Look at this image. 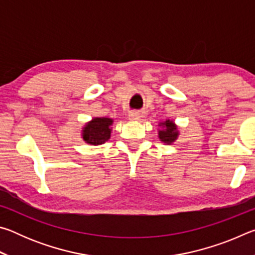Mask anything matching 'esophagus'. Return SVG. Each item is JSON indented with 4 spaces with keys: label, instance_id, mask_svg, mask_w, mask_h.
Here are the masks:
<instances>
[{
    "label": "esophagus",
    "instance_id": "obj_1",
    "mask_svg": "<svg viewBox=\"0 0 255 255\" xmlns=\"http://www.w3.org/2000/svg\"><path fill=\"white\" fill-rule=\"evenodd\" d=\"M128 117L130 120H139L141 118V112L137 110H132L128 114Z\"/></svg>",
    "mask_w": 255,
    "mask_h": 255
}]
</instances>
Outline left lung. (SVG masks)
Returning <instances> with one entry per match:
<instances>
[{"label": "left lung", "instance_id": "8db88e82", "mask_svg": "<svg viewBox=\"0 0 255 255\" xmlns=\"http://www.w3.org/2000/svg\"><path fill=\"white\" fill-rule=\"evenodd\" d=\"M159 126L164 127V129L158 131V137L163 143L172 144L176 138H178L179 131L173 122H171V120H166L165 123L159 124Z\"/></svg>", "mask_w": 255, "mask_h": 255}]
</instances>
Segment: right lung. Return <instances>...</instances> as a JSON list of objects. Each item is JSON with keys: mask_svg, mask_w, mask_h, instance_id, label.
I'll return each instance as SVG.
<instances>
[{"mask_svg": "<svg viewBox=\"0 0 255 255\" xmlns=\"http://www.w3.org/2000/svg\"><path fill=\"white\" fill-rule=\"evenodd\" d=\"M114 120L110 118H94L86 124L82 131V137L88 144L101 145L110 138V126Z\"/></svg>", "mask_w": 255, "mask_h": 255, "instance_id": "obj_1", "label": "right lung"}]
</instances>
